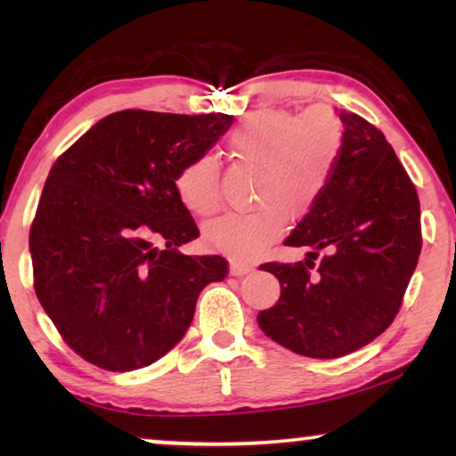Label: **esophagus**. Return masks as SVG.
<instances>
[{
  "mask_svg": "<svg viewBox=\"0 0 456 456\" xmlns=\"http://www.w3.org/2000/svg\"><path fill=\"white\" fill-rule=\"evenodd\" d=\"M248 272H253V264H248V261H240V259L230 261V273H232V276H245Z\"/></svg>",
  "mask_w": 456,
  "mask_h": 456,
  "instance_id": "1",
  "label": "esophagus"
}]
</instances>
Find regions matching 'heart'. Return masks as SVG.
I'll return each mask as SVG.
<instances>
[{"label":"heart","mask_w":456,"mask_h":456,"mask_svg":"<svg viewBox=\"0 0 456 456\" xmlns=\"http://www.w3.org/2000/svg\"><path fill=\"white\" fill-rule=\"evenodd\" d=\"M228 151L257 170L251 203L257 209L224 216L205 228V240L234 257L267 251L292 220H305L332 183L345 151V126L334 110L317 105L301 116L264 111L228 134ZM180 203L192 216H214L222 205V167L199 155L174 180Z\"/></svg>","instance_id":"heart-1"}]
</instances>
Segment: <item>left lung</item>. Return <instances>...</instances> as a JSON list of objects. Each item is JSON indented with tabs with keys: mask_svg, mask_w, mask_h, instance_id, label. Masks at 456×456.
<instances>
[{
	"mask_svg": "<svg viewBox=\"0 0 456 456\" xmlns=\"http://www.w3.org/2000/svg\"><path fill=\"white\" fill-rule=\"evenodd\" d=\"M338 118L345 151L332 183L286 239L307 247V259L261 265L280 280V298L259 311V328L314 359L378 338L395 322L421 253L419 197L395 149L365 118L346 110Z\"/></svg>",
	"mask_w": 456,
	"mask_h": 456,
	"instance_id": "left-lung-1",
	"label": "left lung"
}]
</instances>
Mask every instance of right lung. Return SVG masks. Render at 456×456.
<instances>
[{
    "label": "right lung",
    "mask_w": 456,
    "mask_h": 456,
    "mask_svg": "<svg viewBox=\"0 0 456 456\" xmlns=\"http://www.w3.org/2000/svg\"><path fill=\"white\" fill-rule=\"evenodd\" d=\"M230 124L228 114L122 110L55 159L28 234L35 292L85 361L108 371L155 363L183 340L199 292L226 278L220 255L178 251L199 228L174 180Z\"/></svg>",
    "instance_id": "add662e5"
}]
</instances>
